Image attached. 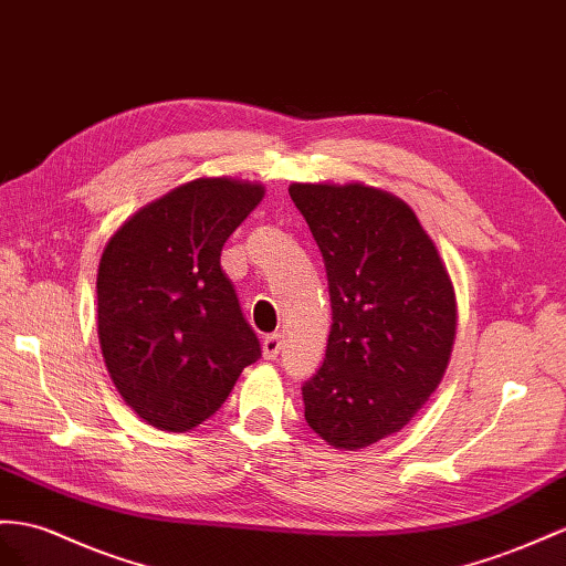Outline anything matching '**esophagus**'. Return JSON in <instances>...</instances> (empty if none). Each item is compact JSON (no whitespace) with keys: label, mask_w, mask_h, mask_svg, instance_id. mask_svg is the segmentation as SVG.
Masks as SVG:
<instances>
[{"label":"esophagus","mask_w":566,"mask_h":566,"mask_svg":"<svg viewBox=\"0 0 566 566\" xmlns=\"http://www.w3.org/2000/svg\"><path fill=\"white\" fill-rule=\"evenodd\" d=\"M282 335H270V337H265V342H263V354H265V358L268 360H274L280 356V352H282Z\"/></svg>","instance_id":"obj_1"}]
</instances>
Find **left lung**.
<instances>
[{
    "mask_svg": "<svg viewBox=\"0 0 566 566\" xmlns=\"http://www.w3.org/2000/svg\"><path fill=\"white\" fill-rule=\"evenodd\" d=\"M323 253L332 327L303 385L313 432L358 452L409 426L438 389L457 337V294L438 245L401 198L360 181L292 184Z\"/></svg>",
    "mask_w": 566,
    "mask_h": 566,
    "instance_id": "8db88e82",
    "label": "left lung"
}]
</instances>
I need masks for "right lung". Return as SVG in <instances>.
Returning <instances> with one entry per match:
<instances>
[{"label":"right lung","mask_w":566,"mask_h":566,"mask_svg":"<svg viewBox=\"0 0 566 566\" xmlns=\"http://www.w3.org/2000/svg\"><path fill=\"white\" fill-rule=\"evenodd\" d=\"M263 198V184L200 177L138 208L105 245L99 349L126 407L157 430L208 421L260 356L220 255Z\"/></svg>","instance_id":"right-lung-1"}]
</instances>
